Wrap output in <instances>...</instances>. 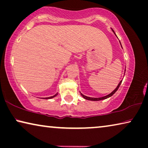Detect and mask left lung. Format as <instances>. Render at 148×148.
I'll list each match as a JSON object with an SVG mask.
<instances>
[{"mask_svg":"<svg viewBox=\"0 0 148 148\" xmlns=\"http://www.w3.org/2000/svg\"><path fill=\"white\" fill-rule=\"evenodd\" d=\"M112 31L113 32V33L114 34V35H115L116 36V34H115V33H114V32L113 31V30L112 29ZM117 37V36H116ZM120 43H121V42H120ZM121 47H122V45H121ZM122 48H123V47H122ZM125 71H126V70H125ZM122 81L123 80H121L120 82H119V84H118V86H117V87L116 88H115V90H114L113 91H112V92L111 93H109V95H106V96H104V97H98V98H94V97H88V96H86V95H83L82 93H81V95L82 96V97L84 98V99H87V100H90V101H100V100H103V99H107V98H109V97H111V96L114 94V93L116 92V91L118 90V89H119V86H121V83H122Z\"/></svg>","mask_w":148,"mask_h":148,"instance_id":"1","label":"left lung"}]
</instances>
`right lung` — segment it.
Wrapping results in <instances>:
<instances>
[{
	"label": "right lung",
	"instance_id": "add662e5",
	"mask_svg": "<svg viewBox=\"0 0 148 148\" xmlns=\"http://www.w3.org/2000/svg\"><path fill=\"white\" fill-rule=\"evenodd\" d=\"M57 95H58V93H56V94H55V95H53V96H51V97H45V98H43V99H52V98H53V97H56V96H57Z\"/></svg>",
	"mask_w": 148,
	"mask_h": 148
}]
</instances>
